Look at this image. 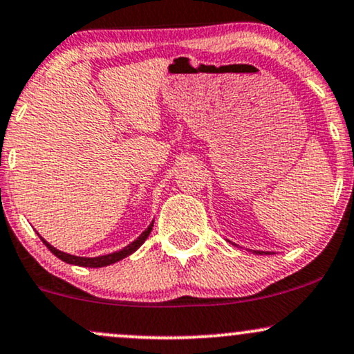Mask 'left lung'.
Listing matches in <instances>:
<instances>
[{
  "mask_svg": "<svg viewBox=\"0 0 354 354\" xmlns=\"http://www.w3.org/2000/svg\"><path fill=\"white\" fill-rule=\"evenodd\" d=\"M256 254H265V251H254ZM266 254H270V253H266Z\"/></svg>",
  "mask_w": 354,
  "mask_h": 354,
  "instance_id": "obj_1",
  "label": "left lung"
}]
</instances>
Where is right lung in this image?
<instances>
[{
  "label": "right lung",
  "mask_w": 354,
  "mask_h": 354,
  "mask_svg": "<svg viewBox=\"0 0 354 354\" xmlns=\"http://www.w3.org/2000/svg\"><path fill=\"white\" fill-rule=\"evenodd\" d=\"M151 230H153V223H151V225L148 226V228H146V230L143 231V233L140 234V236H138V238L135 239V241L129 243V245L126 246V248H123V250L115 251V253H109V254L96 256V258H83V256H73V254L63 253V251L56 250L55 246H51L50 243L46 241V239H43L41 236H39V238H41V241L44 243V245H46L48 250H50L51 253L56 256V258H59L61 261L68 263V265L86 266V268H103V266L113 265V263L120 261V259L126 258V256H129L131 253H135V251L138 250V248H140V246L143 245V243L146 241V238L149 236V233H151Z\"/></svg>",
  "instance_id": "obj_1"
}]
</instances>
